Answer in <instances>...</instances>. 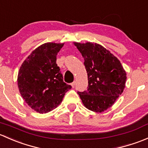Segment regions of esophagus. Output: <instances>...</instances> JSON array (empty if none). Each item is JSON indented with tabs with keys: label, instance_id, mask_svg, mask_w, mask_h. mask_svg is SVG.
<instances>
[{
	"label": "esophagus",
	"instance_id": "34e87169",
	"mask_svg": "<svg viewBox=\"0 0 148 148\" xmlns=\"http://www.w3.org/2000/svg\"><path fill=\"white\" fill-rule=\"evenodd\" d=\"M75 82H73V83H71V86H72L73 87V88H74V87H75Z\"/></svg>",
	"mask_w": 148,
	"mask_h": 148
}]
</instances>
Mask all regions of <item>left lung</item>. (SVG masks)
I'll list each match as a JSON object with an SVG mask.
<instances>
[{
  "label": "left lung",
  "instance_id": "left-lung-1",
  "mask_svg": "<svg viewBox=\"0 0 148 148\" xmlns=\"http://www.w3.org/2000/svg\"><path fill=\"white\" fill-rule=\"evenodd\" d=\"M84 58L88 73L87 90L77 92L85 108L101 112L114 104L123 92L126 73L120 60L97 43L74 42Z\"/></svg>",
  "mask_w": 148,
  "mask_h": 148
}]
</instances>
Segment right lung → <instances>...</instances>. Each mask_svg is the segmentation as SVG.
<instances>
[{
  "label": "right lung",
  "instance_id": "obj_1",
  "mask_svg": "<svg viewBox=\"0 0 148 148\" xmlns=\"http://www.w3.org/2000/svg\"><path fill=\"white\" fill-rule=\"evenodd\" d=\"M64 43L47 42L38 47L23 62L18 75L21 96L39 113L53 110L72 87L63 82L56 56Z\"/></svg>",
  "mask_w": 148,
  "mask_h": 148
}]
</instances>
